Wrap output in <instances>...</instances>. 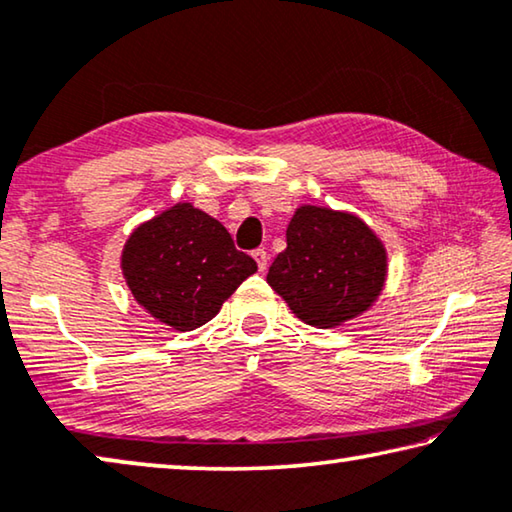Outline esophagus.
<instances>
[{
	"mask_svg": "<svg viewBox=\"0 0 512 512\" xmlns=\"http://www.w3.org/2000/svg\"><path fill=\"white\" fill-rule=\"evenodd\" d=\"M253 257H255V262L259 266V271H264L266 264H269V255H266V250L264 248H257L255 253H253Z\"/></svg>",
	"mask_w": 512,
	"mask_h": 512,
	"instance_id": "1",
	"label": "esophagus"
}]
</instances>
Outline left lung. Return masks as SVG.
<instances>
[{
    "label": "left lung",
    "instance_id": "obj_1",
    "mask_svg": "<svg viewBox=\"0 0 512 512\" xmlns=\"http://www.w3.org/2000/svg\"><path fill=\"white\" fill-rule=\"evenodd\" d=\"M266 280L305 324L333 329L377 299L386 280V250L352 213L301 207Z\"/></svg>",
    "mask_w": 512,
    "mask_h": 512
}]
</instances>
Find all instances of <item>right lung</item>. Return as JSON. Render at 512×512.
<instances>
[{
    "label": "right lung",
    "mask_w": 512,
    "mask_h": 512,
    "mask_svg": "<svg viewBox=\"0 0 512 512\" xmlns=\"http://www.w3.org/2000/svg\"><path fill=\"white\" fill-rule=\"evenodd\" d=\"M121 269L144 310L172 329L193 331L218 315L257 262L236 250L216 218L183 202L137 227Z\"/></svg>",
    "instance_id": "right-lung-1"
}]
</instances>
